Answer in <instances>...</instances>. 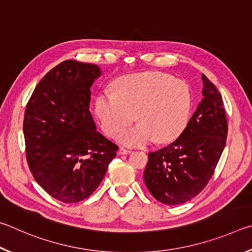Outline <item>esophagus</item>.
Masks as SVG:
<instances>
[{"label":"esophagus","mask_w":252,"mask_h":252,"mask_svg":"<svg viewBox=\"0 0 252 252\" xmlns=\"http://www.w3.org/2000/svg\"><path fill=\"white\" fill-rule=\"evenodd\" d=\"M130 153H131V149H126L124 147L119 148V154H122V155H128Z\"/></svg>","instance_id":"1"}]
</instances>
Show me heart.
I'll use <instances>...</instances> for the list:
<instances>
[{
	"label": "heart",
	"mask_w": 252,
	"mask_h": 252,
	"mask_svg": "<svg viewBox=\"0 0 252 252\" xmlns=\"http://www.w3.org/2000/svg\"><path fill=\"white\" fill-rule=\"evenodd\" d=\"M192 108L188 84L160 72L131 74L115 82V92L104 90L95 99V110L105 133L115 136L135 119L141 123L118 134L126 146L169 143L186 128Z\"/></svg>",
	"instance_id": "obj_1"
}]
</instances>
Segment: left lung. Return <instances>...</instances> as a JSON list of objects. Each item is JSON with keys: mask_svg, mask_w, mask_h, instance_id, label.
<instances>
[{"mask_svg": "<svg viewBox=\"0 0 252 252\" xmlns=\"http://www.w3.org/2000/svg\"><path fill=\"white\" fill-rule=\"evenodd\" d=\"M202 99L179 137L148 154L144 180L149 192L166 205L197 196L213 177L226 146L228 125L222 97L202 74Z\"/></svg>", "mask_w": 252, "mask_h": 252, "instance_id": "obj_1", "label": "left lung"}]
</instances>
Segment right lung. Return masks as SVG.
<instances>
[{
    "label": "right lung",
    "instance_id": "right-lung-1",
    "mask_svg": "<svg viewBox=\"0 0 252 252\" xmlns=\"http://www.w3.org/2000/svg\"><path fill=\"white\" fill-rule=\"evenodd\" d=\"M101 70L67 60L52 68L26 105L23 133L34 179L66 204L90 197L103 180L117 145L96 130L91 87Z\"/></svg>",
    "mask_w": 252,
    "mask_h": 252
}]
</instances>
